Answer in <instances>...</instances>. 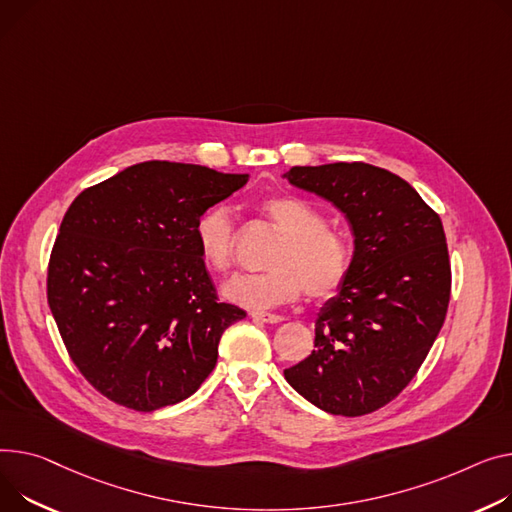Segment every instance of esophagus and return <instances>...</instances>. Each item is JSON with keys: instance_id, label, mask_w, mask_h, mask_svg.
I'll return each mask as SVG.
<instances>
[{"instance_id": "obj_1", "label": "esophagus", "mask_w": 512, "mask_h": 512, "mask_svg": "<svg viewBox=\"0 0 512 512\" xmlns=\"http://www.w3.org/2000/svg\"><path fill=\"white\" fill-rule=\"evenodd\" d=\"M251 317H253L255 321H263V323H271V325L284 321V317L274 315V313H267V311H251Z\"/></svg>"}]
</instances>
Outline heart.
I'll list each match as a JSON object with an SVG mask.
<instances>
[{
    "mask_svg": "<svg viewBox=\"0 0 512 512\" xmlns=\"http://www.w3.org/2000/svg\"><path fill=\"white\" fill-rule=\"evenodd\" d=\"M261 212L274 222L286 241L271 259L267 274H238L222 288L226 300L267 309L300 296L302 288L313 298L333 296L352 269V247L344 234L325 228V220L309 201L296 195H269ZM201 261L214 271H226L234 261L236 230L226 206H212L193 226Z\"/></svg>",
    "mask_w": 512,
    "mask_h": 512,
    "instance_id": "b5f03b06",
    "label": "heart"
}]
</instances>
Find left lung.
Returning <instances> with one entry per match:
<instances>
[{
  "mask_svg": "<svg viewBox=\"0 0 512 512\" xmlns=\"http://www.w3.org/2000/svg\"><path fill=\"white\" fill-rule=\"evenodd\" d=\"M284 177L333 203L354 234L350 276L315 319V350L284 377L327 414H370L414 379L445 323V230L410 183L379 166H294Z\"/></svg>",
  "mask_w": 512,
  "mask_h": 512,
  "instance_id": "8db88e82",
  "label": "left lung"
}]
</instances>
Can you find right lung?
<instances>
[{
    "label": "right lung",
    "instance_id": "1",
    "mask_svg": "<svg viewBox=\"0 0 512 512\" xmlns=\"http://www.w3.org/2000/svg\"><path fill=\"white\" fill-rule=\"evenodd\" d=\"M247 181L150 160L72 201L51 253L47 298L67 352L96 391L154 412L208 379L224 329L247 313L218 300L193 226Z\"/></svg>",
    "mask_w": 512,
    "mask_h": 512
}]
</instances>
